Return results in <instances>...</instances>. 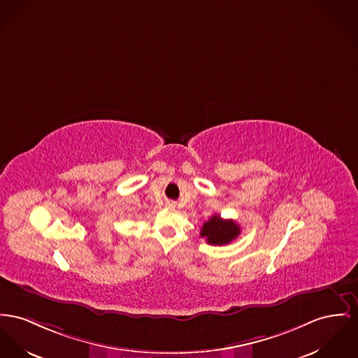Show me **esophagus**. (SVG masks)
<instances>
[{
    "instance_id": "1",
    "label": "esophagus",
    "mask_w": 358,
    "mask_h": 358,
    "mask_svg": "<svg viewBox=\"0 0 358 358\" xmlns=\"http://www.w3.org/2000/svg\"><path fill=\"white\" fill-rule=\"evenodd\" d=\"M168 206H173V203H172V202H168Z\"/></svg>"
}]
</instances>
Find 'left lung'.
<instances>
[{
    "mask_svg": "<svg viewBox=\"0 0 358 358\" xmlns=\"http://www.w3.org/2000/svg\"><path fill=\"white\" fill-rule=\"evenodd\" d=\"M240 235V227L234 220H222L218 215H212L201 229V238L208 244L225 245Z\"/></svg>",
    "mask_w": 358,
    "mask_h": 358,
    "instance_id": "obj_1",
    "label": "left lung"
}]
</instances>
